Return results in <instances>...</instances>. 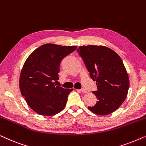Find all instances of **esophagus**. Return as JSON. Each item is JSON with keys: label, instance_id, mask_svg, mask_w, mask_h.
Wrapping results in <instances>:
<instances>
[{"label": "esophagus", "instance_id": "34e87169", "mask_svg": "<svg viewBox=\"0 0 146 146\" xmlns=\"http://www.w3.org/2000/svg\"><path fill=\"white\" fill-rule=\"evenodd\" d=\"M81 91L82 92V93H87V91L86 89H82L81 90Z\"/></svg>", "mask_w": 146, "mask_h": 146}]
</instances>
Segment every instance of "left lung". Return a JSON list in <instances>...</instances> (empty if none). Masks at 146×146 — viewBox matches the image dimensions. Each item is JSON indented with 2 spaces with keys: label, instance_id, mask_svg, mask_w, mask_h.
Here are the masks:
<instances>
[{
  "label": "left lung",
  "instance_id": "left-lung-1",
  "mask_svg": "<svg viewBox=\"0 0 146 146\" xmlns=\"http://www.w3.org/2000/svg\"><path fill=\"white\" fill-rule=\"evenodd\" d=\"M90 73L96 82L95 105L88 108L98 115H108L121 106L128 94L130 81L120 56L103 46H83L77 49Z\"/></svg>",
  "mask_w": 146,
  "mask_h": 146
}]
</instances>
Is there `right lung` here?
Segmentation results:
<instances>
[{
	"label": "right lung",
	"instance_id": "add662e5",
	"mask_svg": "<svg viewBox=\"0 0 146 146\" xmlns=\"http://www.w3.org/2000/svg\"><path fill=\"white\" fill-rule=\"evenodd\" d=\"M76 49L77 46L46 44L35 50L26 60L20 73V90L36 113L53 116L65 107L73 89H63L53 81L59 79L61 61Z\"/></svg>",
	"mask_w": 146,
	"mask_h": 146
}]
</instances>
